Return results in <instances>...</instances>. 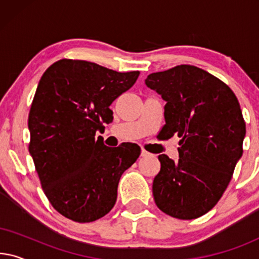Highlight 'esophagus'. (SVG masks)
I'll return each mask as SVG.
<instances>
[{"label":"esophagus","instance_id":"1","mask_svg":"<svg viewBox=\"0 0 259 259\" xmlns=\"http://www.w3.org/2000/svg\"><path fill=\"white\" fill-rule=\"evenodd\" d=\"M151 153H148L147 151H145V150H141V157L143 158H146V157H151Z\"/></svg>","mask_w":259,"mask_h":259}]
</instances>
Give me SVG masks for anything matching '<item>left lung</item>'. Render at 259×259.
I'll list each match as a JSON object with an SVG mask.
<instances>
[{
    "label": "left lung",
    "instance_id": "left-lung-1",
    "mask_svg": "<svg viewBox=\"0 0 259 259\" xmlns=\"http://www.w3.org/2000/svg\"><path fill=\"white\" fill-rule=\"evenodd\" d=\"M145 83L166 101L162 137L182 138L178 161L158 157L155 204L171 217H200L221 199L243 154L246 130L239 102L223 81L190 65L152 73Z\"/></svg>",
    "mask_w": 259,
    "mask_h": 259
}]
</instances>
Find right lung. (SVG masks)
Wrapping results in <instances>:
<instances>
[{
  "label": "right lung",
  "mask_w": 259,
  "mask_h": 259,
  "mask_svg": "<svg viewBox=\"0 0 259 259\" xmlns=\"http://www.w3.org/2000/svg\"><path fill=\"white\" fill-rule=\"evenodd\" d=\"M138 76L67 59L42 75L28 118L29 153L45 194L66 218L90 223L107 214L120 177L139 158L136 144L108 147L95 139L113 119L109 106Z\"/></svg>",
  "instance_id": "right-lung-1"
}]
</instances>
